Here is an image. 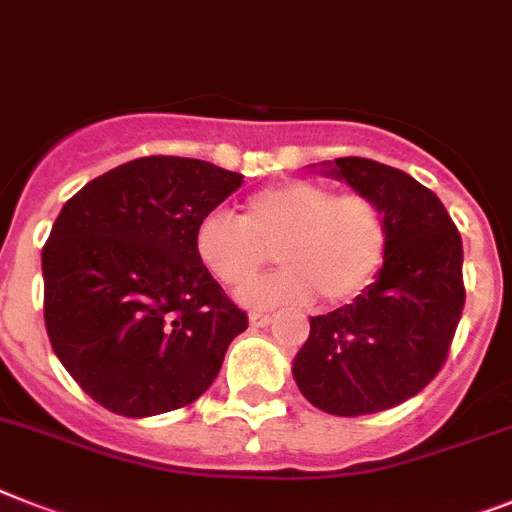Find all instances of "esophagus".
Instances as JSON below:
<instances>
[{"label": "esophagus", "instance_id": "esophagus-1", "mask_svg": "<svg viewBox=\"0 0 512 512\" xmlns=\"http://www.w3.org/2000/svg\"><path fill=\"white\" fill-rule=\"evenodd\" d=\"M248 322H251L253 329H259V327H266V324L272 322V316H266V314H259V311H253V314L248 316Z\"/></svg>", "mask_w": 512, "mask_h": 512}]
</instances>
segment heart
<instances>
[{"mask_svg":"<svg viewBox=\"0 0 512 512\" xmlns=\"http://www.w3.org/2000/svg\"><path fill=\"white\" fill-rule=\"evenodd\" d=\"M196 256L211 277L242 287L268 260L286 266L272 278L240 290L253 308L348 303L377 280L390 251V225L369 193H335L322 183L285 180L246 198L240 217L211 211L196 227Z\"/></svg>","mask_w":512,"mask_h":512,"instance_id":"b5f03b06","label":"heart"}]
</instances>
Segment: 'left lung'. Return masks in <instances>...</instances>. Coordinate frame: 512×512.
<instances>
[{
  "mask_svg": "<svg viewBox=\"0 0 512 512\" xmlns=\"http://www.w3.org/2000/svg\"><path fill=\"white\" fill-rule=\"evenodd\" d=\"M332 175L377 198L390 251L356 301L311 316L293 377L319 411L366 416L418 395L445 366L466 303L463 243L442 201L403 170L342 156Z\"/></svg>",
  "mask_w": 512,
  "mask_h": 512,
  "instance_id": "8db88e82",
  "label": "left lung"
}]
</instances>
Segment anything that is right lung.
Masks as SVG:
<instances>
[{"label": "right lung", "instance_id": "add662e5", "mask_svg": "<svg viewBox=\"0 0 512 512\" xmlns=\"http://www.w3.org/2000/svg\"><path fill=\"white\" fill-rule=\"evenodd\" d=\"M243 175L143 156L75 193L44 243V322L88 398L143 418L198 400L248 314L196 256L198 222Z\"/></svg>", "mask_w": 512, "mask_h": 512}]
</instances>
